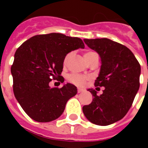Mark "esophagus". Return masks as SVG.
Here are the masks:
<instances>
[{
    "mask_svg": "<svg viewBox=\"0 0 148 148\" xmlns=\"http://www.w3.org/2000/svg\"><path fill=\"white\" fill-rule=\"evenodd\" d=\"M84 90L83 89H81V88H78L77 89V93H81V92H83Z\"/></svg>",
    "mask_w": 148,
    "mask_h": 148,
    "instance_id": "obj_1",
    "label": "esophagus"
}]
</instances>
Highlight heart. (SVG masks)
<instances>
[{
	"mask_svg": "<svg viewBox=\"0 0 148 148\" xmlns=\"http://www.w3.org/2000/svg\"><path fill=\"white\" fill-rule=\"evenodd\" d=\"M96 53L93 52V51H87L84 54V57L85 58V60L88 61L89 59L90 58V57L94 54H95ZM70 56H71V53H67V55L64 57V64H66L67 62V60L69 59ZM67 79L68 81L71 82V83L74 84L75 85L77 86H83L84 84L86 83V81H88L89 77L86 76H84V75H81V74H75V73H73V74H69L67 76Z\"/></svg>",
	"mask_w": 148,
	"mask_h": 148,
	"instance_id": "obj_1",
	"label": "heart"
}]
</instances>
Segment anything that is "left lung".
<instances>
[{"label":"left lung","mask_w":148,"mask_h":148,"mask_svg":"<svg viewBox=\"0 0 148 148\" xmlns=\"http://www.w3.org/2000/svg\"><path fill=\"white\" fill-rule=\"evenodd\" d=\"M84 41L100 54L101 71L95 86L104 89L101 95L88 89L94 99L84 106L83 112L93 124L107 126L122 119L131 108L140 87V65L131 50L121 44L108 38Z\"/></svg>","instance_id":"obj_1"}]
</instances>
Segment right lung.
Wrapping results in <instances>:
<instances>
[{
	"label": "right lung",
	"instance_id": "obj_1",
	"mask_svg": "<svg viewBox=\"0 0 148 148\" xmlns=\"http://www.w3.org/2000/svg\"><path fill=\"white\" fill-rule=\"evenodd\" d=\"M84 47L81 38L51 33L34 36L17 48L10 68L13 90L31 118L50 122L62 114L67 101L77 95V88L68 83L60 88H51L49 83L52 80L64 81L60 76L64 57Z\"/></svg>",
	"mask_w": 148,
	"mask_h": 148
}]
</instances>
